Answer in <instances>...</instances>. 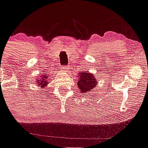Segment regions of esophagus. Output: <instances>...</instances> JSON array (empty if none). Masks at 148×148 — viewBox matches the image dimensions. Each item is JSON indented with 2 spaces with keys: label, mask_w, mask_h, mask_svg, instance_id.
Here are the masks:
<instances>
[{
  "label": "esophagus",
  "mask_w": 148,
  "mask_h": 148,
  "mask_svg": "<svg viewBox=\"0 0 148 148\" xmlns=\"http://www.w3.org/2000/svg\"><path fill=\"white\" fill-rule=\"evenodd\" d=\"M66 70H67V67L66 66H63V67H62V72H65V71H66Z\"/></svg>",
  "instance_id": "1"
}]
</instances>
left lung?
Here are the masks:
<instances>
[{
  "label": "left lung",
  "mask_w": 148,
  "mask_h": 148,
  "mask_svg": "<svg viewBox=\"0 0 148 148\" xmlns=\"http://www.w3.org/2000/svg\"><path fill=\"white\" fill-rule=\"evenodd\" d=\"M78 86L80 93L88 94L92 92L97 85V81L92 74L89 71H82L79 73Z\"/></svg>",
  "instance_id": "left-lung-1"
}]
</instances>
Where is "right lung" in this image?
<instances>
[{
  "label": "right lung",
  "instance_id": "right-lung-1",
  "mask_svg": "<svg viewBox=\"0 0 148 148\" xmlns=\"http://www.w3.org/2000/svg\"><path fill=\"white\" fill-rule=\"evenodd\" d=\"M50 77H49V75L47 74H41L40 76L37 77L36 81V84L37 85V86H39L41 89H44V88L47 87L48 83H49V79Z\"/></svg>",
  "mask_w": 148,
  "mask_h": 148
}]
</instances>
